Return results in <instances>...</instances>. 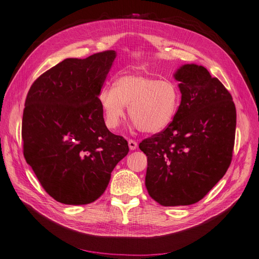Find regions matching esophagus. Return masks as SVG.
<instances>
[{
  "mask_svg": "<svg viewBox=\"0 0 259 259\" xmlns=\"http://www.w3.org/2000/svg\"><path fill=\"white\" fill-rule=\"evenodd\" d=\"M129 144V148L130 150H136L138 148V142L134 141V140H129L128 141Z\"/></svg>",
  "mask_w": 259,
  "mask_h": 259,
  "instance_id": "1",
  "label": "esophagus"
}]
</instances>
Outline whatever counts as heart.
<instances>
[{
  "label": "heart",
  "instance_id": "1",
  "mask_svg": "<svg viewBox=\"0 0 259 259\" xmlns=\"http://www.w3.org/2000/svg\"><path fill=\"white\" fill-rule=\"evenodd\" d=\"M106 126L116 129L125 116V106L136 126L145 133H157L174 120L181 104V91L169 80L123 75L98 95Z\"/></svg>",
  "mask_w": 259,
  "mask_h": 259
}]
</instances>
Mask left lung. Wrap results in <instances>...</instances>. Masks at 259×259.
<instances>
[{"label": "left lung", "instance_id": "8db88e82", "mask_svg": "<svg viewBox=\"0 0 259 259\" xmlns=\"http://www.w3.org/2000/svg\"><path fill=\"white\" fill-rule=\"evenodd\" d=\"M181 104L162 132L144 140L145 184L163 206L200 201L226 175L232 161L236 108L232 95L204 66H180L174 74Z\"/></svg>", "mask_w": 259, "mask_h": 259}]
</instances>
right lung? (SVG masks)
Listing matches in <instances>:
<instances>
[{"label": "right lung", "instance_id": "1", "mask_svg": "<svg viewBox=\"0 0 259 259\" xmlns=\"http://www.w3.org/2000/svg\"><path fill=\"white\" fill-rule=\"evenodd\" d=\"M115 51L85 59L67 58L43 73L27 93L22 119L26 163L42 187L63 204L92 203L129 152L128 142L110 132L98 95Z\"/></svg>", "mask_w": 259, "mask_h": 259}]
</instances>
